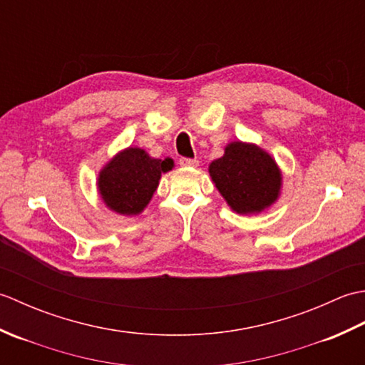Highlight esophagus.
Masks as SVG:
<instances>
[{"instance_id": "1", "label": "esophagus", "mask_w": 365, "mask_h": 365, "mask_svg": "<svg viewBox=\"0 0 365 365\" xmlns=\"http://www.w3.org/2000/svg\"><path fill=\"white\" fill-rule=\"evenodd\" d=\"M178 163H180V166L183 168H196L199 165V161L196 158H180L178 160Z\"/></svg>"}]
</instances>
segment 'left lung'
<instances>
[{"mask_svg": "<svg viewBox=\"0 0 365 365\" xmlns=\"http://www.w3.org/2000/svg\"><path fill=\"white\" fill-rule=\"evenodd\" d=\"M210 175L237 213H259L276 200L281 173L274 160L257 145L232 143L224 157L210 165Z\"/></svg>", "mask_w": 365, "mask_h": 365, "instance_id": "left-lung-1", "label": "left lung"}]
</instances>
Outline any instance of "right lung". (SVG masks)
<instances>
[{
	"mask_svg": "<svg viewBox=\"0 0 365 365\" xmlns=\"http://www.w3.org/2000/svg\"><path fill=\"white\" fill-rule=\"evenodd\" d=\"M170 158H150L143 149L120 152L98 177V190L105 204L120 215H138L149 204L158 187L161 173L173 169Z\"/></svg>",
	"mask_w": 365,
	"mask_h": 365,
	"instance_id": "obj_1",
	"label": "right lung"
}]
</instances>
